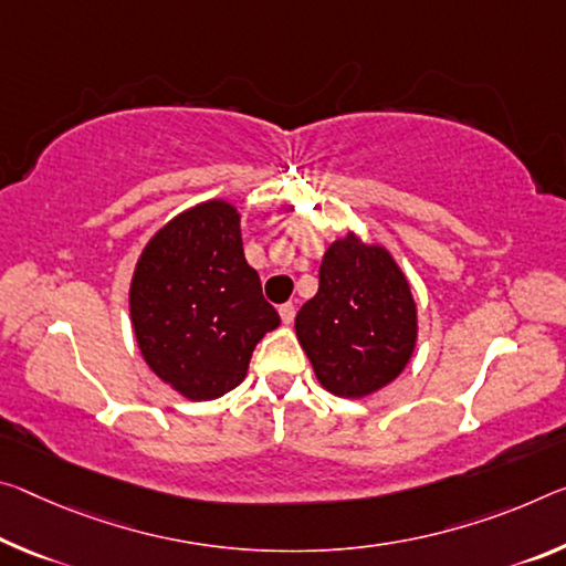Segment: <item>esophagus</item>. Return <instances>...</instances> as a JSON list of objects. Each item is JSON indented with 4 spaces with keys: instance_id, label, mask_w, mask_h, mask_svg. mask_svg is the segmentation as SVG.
<instances>
[{
    "instance_id": "esophagus-1",
    "label": "esophagus",
    "mask_w": 566,
    "mask_h": 566,
    "mask_svg": "<svg viewBox=\"0 0 566 566\" xmlns=\"http://www.w3.org/2000/svg\"><path fill=\"white\" fill-rule=\"evenodd\" d=\"M280 315H282V322H284V325H292V322H294V315H297V310H294V304H292V302H286V304H282V307H280Z\"/></svg>"
}]
</instances>
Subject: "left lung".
Listing matches in <instances>:
<instances>
[{
	"label": "left lung",
	"mask_w": 566,
	"mask_h": 566,
	"mask_svg": "<svg viewBox=\"0 0 566 566\" xmlns=\"http://www.w3.org/2000/svg\"><path fill=\"white\" fill-rule=\"evenodd\" d=\"M322 388L363 398L396 380L418 337L416 302L382 247L347 234L325 251L319 290L294 319Z\"/></svg>",
	"instance_id": "obj_1"
}]
</instances>
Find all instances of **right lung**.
<instances>
[{"label":"right lung","instance_id":"add662e5","mask_svg":"<svg viewBox=\"0 0 566 566\" xmlns=\"http://www.w3.org/2000/svg\"><path fill=\"white\" fill-rule=\"evenodd\" d=\"M130 319L148 367L181 396L213 400L247 378L280 315L247 264L234 206H193L148 241L130 282Z\"/></svg>","mask_w":566,"mask_h":566}]
</instances>
